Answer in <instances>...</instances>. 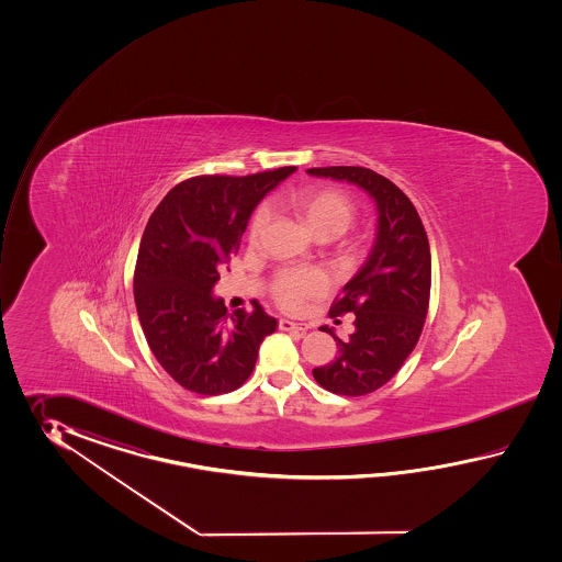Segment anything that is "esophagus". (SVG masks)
Here are the masks:
<instances>
[{
  "label": "esophagus",
  "instance_id": "1",
  "mask_svg": "<svg viewBox=\"0 0 562 562\" xmlns=\"http://www.w3.org/2000/svg\"><path fill=\"white\" fill-rule=\"evenodd\" d=\"M279 329L281 331H301V334H305L310 329V325L307 323L291 322V319H281L279 322Z\"/></svg>",
  "mask_w": 562,
  "mask_h": 562
}]
</instances>
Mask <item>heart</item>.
I'll return each mask as SVG.
<instances>
[{
    "label": "heart",
    "mask_w": 562,
    "mask_h": 562,
    "mask_svg": "<svg viewBox=\"0 0 562 562\" xmlns=\"http://www.w3.org/2000/svg\"><path fill=\"white\" fill-rule=\"evenodd\" d=\"M305 225L315 237L329 235L339 237L356 221V206L346 194L337 191H305L291 196ZM269 206L257 209L249 225V239L257 243L269 225ZM325 289V277L315 269H286L273 279V297L283 310L295 311L310 295H317Z\"/></svg>",
    "instance_id": "b5f03b06"
}]
</instances>
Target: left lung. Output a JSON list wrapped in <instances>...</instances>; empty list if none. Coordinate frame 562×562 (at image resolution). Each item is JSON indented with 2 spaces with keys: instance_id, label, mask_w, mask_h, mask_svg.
Returning <instances> with one entry per match:
<instances>
[{
  "instance_id": "obj_1",
  "label": "left lung",
  "mask_w": 562,
  "mask_h": 562,
  "mask_svg": "<svg viewBox=\"0 0 562 562\" xmlns=\"http://www.w3.org/2000/svg\"><path fill=\"white\" fill-rule=\"evenodd\" d=\"M307 175L356 184L375 203L373 247L329 311L353 313L356 329L344 341L322 327L337 341L339 356L313 370L317 383L334 394H371L394 378L418 344L430 301L428 235L406 194L370 168H310Z\"/></svg>"
}]
</instances>
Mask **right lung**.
I'll return each instance as SVG.
<instances>
[{"label": "right lung", "mask_w": 562, "mask_h": 562, "mask_svg": "<svg viewBox=\"0 0 562 562\" xmlns=\"http://www.w3.org/2000/svg\"><path fill=\"white\" fill-rule=\"evenodd\" d=\"M295 170L194 177L170 189L148 218L134 271L138 319L158 363L194 394H227L247 382L261 341L277 329L257 301L251 313L228 317L213 289L255 206Z\"/></svg>", "instance_id": "add662e5"}]
</instances>
